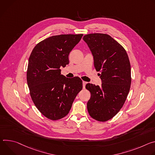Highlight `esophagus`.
<instances>
[{"instance_id":"obj_1","label":"esophagus","mask_w":155,"mask_h":155,"mask_svg":"<svg viewBox=\"0 0 155 155\" xmlns=\"http://www.w3.org/2000/svg\"><path fill=\"white\" fill-rule=\"evenodd\" d=\"M87 84V82H85V81H82V85H83V89H85V84Z\"/></svg>"}]
</instances>
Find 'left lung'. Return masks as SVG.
I'll use <instances>...</instances> for the list:
<instances>
[{
    "label": "left lung",
    "instance_id": "obj_1",
    "mask_svg": "<svg viewBox=\"0 0 155 155\" xmlns=\"http://www.w3.org/2000/svg\"><path fill=\"white\" fill-rule=\"evenodd\" d=\"M83 40L92 51L102 81L101 86L85 85L91 94L87 110L92 118L105 122L119 111L127 98L131 84L129 59L124 47L107 34H86Z\"/></svg>",
    "mask_w": 155,
    "mask_h": 155
}]
</instances>
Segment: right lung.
<instances>
[{
    "label": "right lung",
    "instance_id": "right-lung-1",
    "mask_svg": "<svg viewBox=\"0 0 155 155\" xmlns=\"http://www.w3.org/2000/svg\"><path fill=\"white\" fill-rule=\"evenodd\" d=\"M83 36L61 34L39 42L30 55L26 79L30 95L38 110L51 120L66 116L82 89L79 77L68 78L60 67L69 64L68 55Z\"/></svg>",
    "mask_w": 155,
    "mask_h": 155
}]
</instances>
